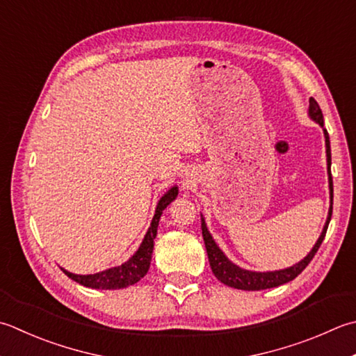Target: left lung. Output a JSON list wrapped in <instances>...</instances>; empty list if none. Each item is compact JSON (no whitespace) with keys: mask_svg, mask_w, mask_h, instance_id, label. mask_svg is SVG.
<instances>
[{"mask_svg":"<svg viewBox=\"0 0 356 356\" xmlns=\"http://www.w3.org/2000/svg\"><path fill=\"white\" fill-rule=\"evenodd\" d=\"M309 103H310V106H309L310 117L313 118V120L321 124V127H324L323 111H321V108H319L318 102L313 99V97H310ZM324 136H325V148H327V165H329V185H330L332 204H330V210H329V218H327L323 233H321V236H319V239L315 243V247L312 248V252L305 256L301 262L290 268L280 270V271H266V273H259V271H248V270H243L238 266H234L233 262H229L227 259L225 254L220 252L218 245H216V242L213 241L211 234L208 233L205 220H204V218H202V236H204V241H205L208 261H210V267L213 270L214 276L218 277L222 284L228 285V287L239 289V290H248V291L273 289V287H277V285H282L289 281H293L295 277L309 266L310 261L313 259V256L316 254L318 248L321 247V243L325 238L327 228H329V222L332 218V210H333V180H332V172H330L332 154H330L329 132H327V129H324Z\"/></svg>","mask_w":356,"mask_h":356,"instance_id":"obj_1","label":"left lung"}]
</instances>
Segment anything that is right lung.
<instances>
[{
    "instance_id": "right-lung-1",
    "label": "right lung",
    "mask_w": 356,
    "mask_h": 356,
    "mask_svg": "<svg viewBox=\"0 0 356 356\" xmlns=\"http://www.w3.org/2000/svg\"><path fill=\"white\" fill-rule=\"evenodd\" d=\"M176 196H177V186H174L165 194L162 199L159 200L156 214L154 218H152L148 233L145 234L142 245L138 247V250L129 261L122 264V266L100 271V273H95V275H83V276L74 275V273H69V271H66L65 268H61L63 273H65L67 277H71V280H74L75 282L85 285V287L102 289V290L124 289L128 287V285H132L140 281L149 270L151 254H152V248H154V239L157 234L160 216H162V211L165 208L168 207L174 199H176Z\"/></svg>"
}]
</instances>
